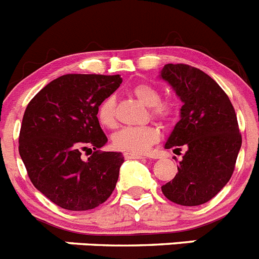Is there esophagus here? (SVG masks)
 I'll list each match as a JSON object with an SVG mask.
<instances>
[{
    "instance_id": "obj_1",
    "label": "esophagus",
    "mask_w": 259,
    "mask_h": 259,
    "mask_svg": "<svg viewBox=\"0 0 259 259\" xmlns=\"http://www.w3.org/2000/svg\"><path fill=\"white\" fill-rule=\"evenodd\" d=\"M125 159H141L144 158V155L141 154H135V153H124Z\"/></svg>"
}]
</instances>
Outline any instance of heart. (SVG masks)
Instances as JSON below:
<instances>
[{
    "label": "heart",
    "mask_w": 259,
    "mask_h": 259,
    "mask_svg": "<svg viewBox=\"0 0 259 259\" xmlns=\"http://www.w3.org/2000/svg\"><path fill=\"white\" fill-rule=\"evenodd\" d=\"M132 93L144 105L149 106L152 118L159 122H168L172 118L175 109L168 101H161V92L154 85L140 83L132 88ZM97 119L105 128H113L115 125V98L114 96L104 98L97 107ZM159 139L157 128L153 125H137V127H123L111 137V144L116 150L141 154L149 149Z\"/></svg>",
    "instance_id": "1"
}]
</instances>
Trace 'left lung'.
<instances>
[{
    "instance_id": "obj_1",
    "label": "left lung",
    "mask_w": 259,
    "mask_h": 259,
    "mask_svg": "<svg viewBox=\"0 0 259 259\" xmlns=\"http://www.w3.org/2000/svg\"><path fill=\"white\" fill-rule=\"evenodd\" d=\"M159 76L183 101L164 149H185L171 182L162 185L167 198L183 206L211 200L232 176L241 134L230 98L214 79L184 63L164 65Z\"/></svg>"
}]
</instances>
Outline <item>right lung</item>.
Instances as JSON below:
<instances>
[{
  "label": "right lung",
  "instance_id": "obj_1",
  "mask_svg": "<svg viewBox=\"0 0 259 259\" xmlns=\"http://www.w3.org/2000/svg\"><path fill=\"white\" fill-rule=\"evenodd\" d=\"M120 84L119 75H63L41 89L24 111L20 158L35 188L62 209H95L115 188L124 158L100 150L107 137L97 107ZM83 152L91 157L83 160Z\"/></svg>",
  "mask_w": 259,
  "mask_h": 259
}]
</instances>
